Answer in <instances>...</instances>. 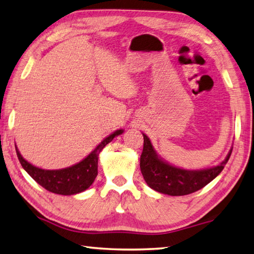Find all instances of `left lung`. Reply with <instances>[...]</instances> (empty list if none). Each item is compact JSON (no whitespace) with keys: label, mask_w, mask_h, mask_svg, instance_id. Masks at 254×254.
<instances>
[{"label":"left lung","mask_w":254,"mask_h":254,"mask_svg":"<svg viewBox=\"0 0 254 254\" xmlns=\"http://www.w3.org/2000/svg\"><path fill=\"white\" fill-rule=\"evenodd\" d=\"M144 136V148L140 156V171L144 180L150 189L159 193L182 196L196 192L223 171L225 164L232 153L230 150L228 156L217 166L206 170L189 171L171 165L158 156L147 136Z\"/></svg>","instance_id":"8db88e82"}]
</instances>
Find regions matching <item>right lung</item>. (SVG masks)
Segmentation results:
<instances>
[{
  "label": "right lung",
  "instance_id": "obj_1",
  "mask_svg": "<svg viewBox=\"0 0 254 254\" xmlns=\"http://www.w3.org/2000/svg\"><path fill=\"white\" fill-rule=\"evenodd\" d=\"M123 132V129L114 131L113 134L106 137L81 162L62 170H42L35 167L22 157L15 146L16 155L24 171L42 188L55 194L73 195L90 188L98 175V157L102 148L109 144L116 136Z\"/></svg>",
  "mask_w": 254,
  "mask_h": 254
}]
</instances>
